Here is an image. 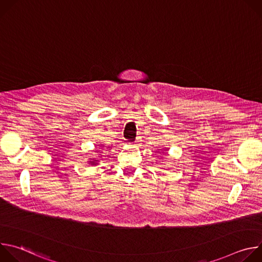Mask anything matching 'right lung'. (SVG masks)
Masks as SVG:
<instances>
[{
	"label": "right lung",
	"instance_id": "obj_1",
	"mask_svg": "<svg viewBox=\"0 0 262 262\" xmlns=\"http://www.w3.org/2000/svg\"><path fill=\"white\" fill-rule=\"evenodd\" d=\"M98 160L97 159H95V158H93V159H90L89 161H88V163H89V165H98Z\"/></svg>",
	"mask_w": 262,
	"mask_h": 262
}]
</instances>
